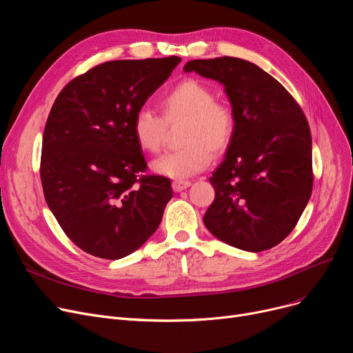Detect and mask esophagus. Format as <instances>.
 Here are the masks:
<instances>
[{"instance_id":"34e87169","label":"esophagus","mask_w":353,"mask_h":353,"mask_svg":"<svg viewBox=\"0 0 353 353\" xmlns=\"http://www.w3.org/2000/svg\"><path fill=\"white\" fill-rule=\"evenodd\" d=\"M190 181L189 180H173L172 183V188L174 192H181L184 189H188L190 186Z\"/></svg>"}]
</instances>
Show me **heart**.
<instances>
[{
  "label": "heart",
  "instance_id": "obj_1",
  "mask_svg": "<svg viewBox=\"0 0 353 353\" xmlns=\"http://www.w3.org/2000/svg\"><path fill=\"white\" fill-rule=\"evenodd\" d=\"M161 118L148 108L136 111L132 133L137 145L145 153L156 154L165 140L167 125L183 120L180 141L176 152L167 153L153 163V170L176 180L194 176L205 170L213 159L228 150L236 117L232 105L214 100V92L205 83L186 79L167 90L159 99Z\"/></svg>",
  "mask_w": 353,
  "mask_h": 353
}]
</instances>
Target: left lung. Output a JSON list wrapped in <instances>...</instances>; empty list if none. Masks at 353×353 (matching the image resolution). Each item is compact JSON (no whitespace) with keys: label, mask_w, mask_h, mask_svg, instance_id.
<instances>
[{"label":"left lung","mask_w":353,"mask_h":353,"mask_svg":"<svg viewBox=\"0 0 353 353\" xmlns=\"http://www.w3.org/2000/svg\"><path fill=\"white\" fill-rule=\"evenodd\" d=\"M225 85L236 117L226 156L209 179L214 200L203 221L221 242L246 252L279 245L312 194V136L301 105L256 64L234 57L192 60Z\"/></svg>","instance_id":"left-lung-1"}]
</instances>
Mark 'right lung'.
<instances>
[{
  "label": "right lung",
  "mask_w": 353,
  "mask_h": 353,
  "mask_svg": "<svg viewBox=\"0 0 353 353\" xmlns=\"http://www.w3.org/2000/svg\"><path fill=\"white\" fill-rule=\"evenodd\" d=\"M181 59L116 60L71 80L48 114L40 176L44 197L71 242L116 261L159 228L170 179L144 174L132 120Z\"/></svg>",
  "instance_id": "add662e5"
}]
</instances>
